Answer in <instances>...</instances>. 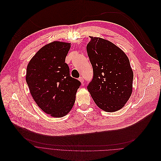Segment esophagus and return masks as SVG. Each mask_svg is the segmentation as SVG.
<instances>
[{
	"mask_svg": "<svg viewBox=\"0 0 161 161\" xmlns=\"http://www.w3.org/2000/svg\"><path fill=\"white\" fill-rule=\"evenodd\" d=\"M79 80H80V82L82 84H83V83H84V78H83L82 77H79Z\"/></svg>",
	"mask_w": 161,
	"mask_h": 161,
	"instance_id": "1",
	"label": "esophagus"
}]
</instances>
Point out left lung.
I'll list each match as a JSON object with an SVG mask.
<instances>
[{
    "mask_svg": "<svg viewBox=\"0 0 161 161\" xmlns=\"http://www.w3.org/2000/svg\"><path fill=\"white\" fill-rule=\"evenodd\" d=\"M86 49L93 69L87 88L100 108L114 112L121 109L133 91V72L124 52L112 42L90 37Z\"/></svg>",
    "mask_w": 161,
    "mask_h": 161,
    "instance_id": "left-lung-1",
    "label": "left lung"
}]
</instances>
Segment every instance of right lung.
Segmentation results:
<instances>
[{"mask_svg":"<svg viewBox=\"0 0 161 161\" xmlns=\"http://www.w3.org/2000/svg\"><path fill=\"white\" fill-rule=\"evenodd\" d=\"M70 43L53 41L40 49L29 61L26 81L39 107L53 117H62L72 108L80 82L70 76L65 62Z\"/></svg>","mask_w":161,"mask_h":161,"instance_id":"add662e5","label":"right lung"}]
</instances>
